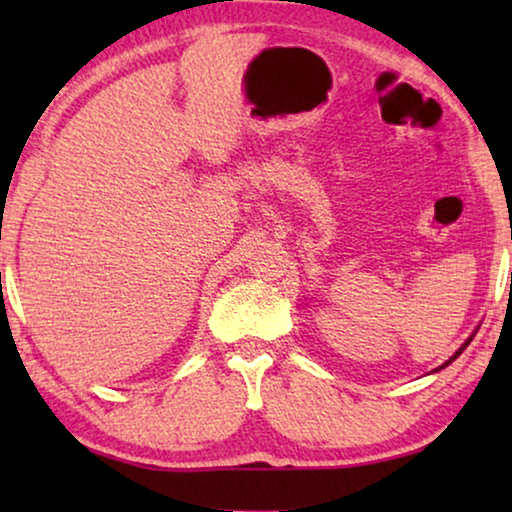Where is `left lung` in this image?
<instances>
[{
    "label": "left lung",
    "instance_id": "8db88e82",
    "mask_svg": "<svg viewBox=\"0 0 512 512\" xmlns=\"http://www.w3.org/2000/svg\"><path fill=\"white\" fill-rule=\"evenodd\" d=\"M510 282H512V279H510ZM473 335H475V333H473ZM473 335H471V338H468V340H466V342H464V345H461V347H459V349H457V352H454V354H452V356H450V361H445V363H443V366H440V368H436V370H443V368H445V366H450V363H452V361H454V359H457V356H459V354H461V352H464V349H466V347H468V342H471V340H473Z\"/></svg>",
    "mask_w": 512,
    "mask_h": 512
}]
</instances>
